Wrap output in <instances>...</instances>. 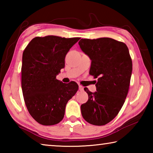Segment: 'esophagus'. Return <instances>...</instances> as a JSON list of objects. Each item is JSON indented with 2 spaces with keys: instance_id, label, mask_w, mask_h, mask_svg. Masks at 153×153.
I'll return each mask as SVG.
<instances>
[{
  "instance_id": "34e87169",
  "label": "esophagus",
  "mask_w": 153,
  "mask_h": 153,
  "mask_svg": "<svg viewBox=\"0 0 153 153\" xmlns=\"http://www.w3.org/2000/svg\"><path fill=\"white\" fill-rule=\"evenodd\" d=\"M79 90H80V91H83V90H84V87H83L82 86H81V85H79Z\"/></svg>"
}]
</instances>
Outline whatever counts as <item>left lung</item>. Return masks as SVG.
I'll return each instance as SVG.
<instances>
[{"label":"left lung","instance_id":"8db88e82","mask_svg":"<svg viewBox=\"0 0 153 153\" xmlns=\"http://www.w3.org/2000/svg\"><path fill=\"white\" fill-rule=\"evenodd\" d=\"M82 51L90 56L89 74L97 78V92L84 88L88 100L81 105L82 117L94 126H104L120 112L128 94L132 61L125 43L110 38L81 39Z\"/></svg>","mask_w":153,"mask_h":153}]
</instances>
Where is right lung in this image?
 Wrapping results in <instances>:
<instances>
[{"mask_svg": "<svg viewBox=\"0 0 153 153\" xmlns=\"http://www.w3.org/2000/svg\"><path fill=\"white\" fill-rule=\"evenodd\" d=\"M80 38L56 36L36 37L24 49L22 56V88L31 116L43 126L63 120L67 102L78 90L71 82L65 84L56 76L65 67V58Z\"/></svg>", "mask_w": 153, "mask_h": 153, "instance_id": "add662e5", "label": "right lung"}]
</instances>
